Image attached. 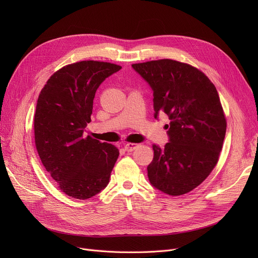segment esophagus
<instances>
[{
    "label": "esophagus",
    "mask_w": 258,
    "mask_h": 258,
    "mask_svg": "<svg viewBox=\"0 0 258 258\" xmlns=\"http://www.w3.org/2000/svg\"><path fill=\"white\" fill-rule=\"evenodd\" d=\"M138 147H139V144H136V143H126L124 145V148H125L126 152H133Z\"/></svg>",
    "instance_id": "esophagus-1"
}]
</instances>
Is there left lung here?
Wrapping results in <instances>:
<instances>
[{"label":"left lung","mask_w":258,"mask_h":258,"mask_svg":"<svg viewBox=\"0 0 258 258\" xmlns=\"http://www.w3.org/2000/svg\"><path fill=\"white\" fill-rule=\"evenodd\" d=\"M154 91L155 118L170 120L169 142L153 145L154 159L147 166L150 182L169 196L194 190L218 164L227 121L211 80L188 63L158 59L133 63Z\"/></svg>","instance_id":"8db88e82"}]
</instances>
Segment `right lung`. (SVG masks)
Here are the masks:
<instances>
[{"label":"right lung","mask_w":258,"mask_h":258,"mask_svg":"<svg viewBox=\"0 0 258 258\" xmlns=\"http://www.w3.org/2000/svg\"><path fill=\"white\" fill-rule=\"evenodd\" d=\"M120 69L97 60L67 64L51 75L38 95L36 151L57 187L74 199H90L104 189L118 159L116 146L84 138V130L91 121L96 90Z\"/></svg>","instance_id":"1"}]
</instances>
